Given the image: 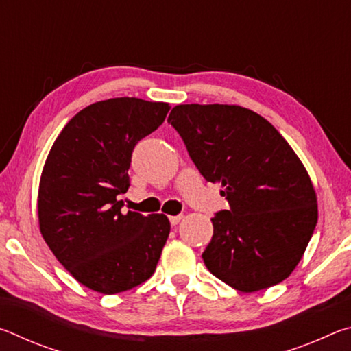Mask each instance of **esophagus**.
I'll list each match as a JSON object with an SVG mask.
<instances>
[{
  "label": "esophagus",
  "mask_w": 351,
  "mask_h": 351,
  "mask_svg": "<svg viewBox=\"0 0 351 351\" xmlns=\"http://www.w3.org/2000/svg\"><path fill=\"white\" fill-rule=\"evenodd\" d=\"M181 218H182V215H176V217H170L169 219H170V224L171 226H176L178 223L181 221Z\"/></svg>",
  "instance_id": "1"
}]
</instances>
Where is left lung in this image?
Instances as JSON below:
<instances>
[{
	"mask_svg": "<svg viewBox=\"0 0 351 351\" xmlns=\"http://www.w3.org/2000/svg\"><path fill=\"white\" fill-rule=\"evenodd\" d=\"M169 123L230 206L212 218L207 269L241 293L285 280L317 223L316 190L299 156L265 117L239 105H176Z\"/></svg>",
	"mask_w": 351,
	"mask_h": 351,
	"instance_id": "1",
	"label": "left lung"
}]
</instances>
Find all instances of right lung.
<instances>
[{
  "instance_id": "right-lung-1",
  "label": "right lung",
  "mask_w": 351,
  "mask_h": 351,
  "mask_svg": "<svg viewBox=\"0 0 351 351\" xmlns=\"http://www.w3.org/2000/svg\"><path fill=\"white\" fill-rule=\"evenodd\" d=\"M165 102L116 97L71 119L47 154L38 187L46 245L77 282L117 294L153 276L170 234L164 213H122L134 145L164 122Z\"/></svg>"
}]
</instances>
